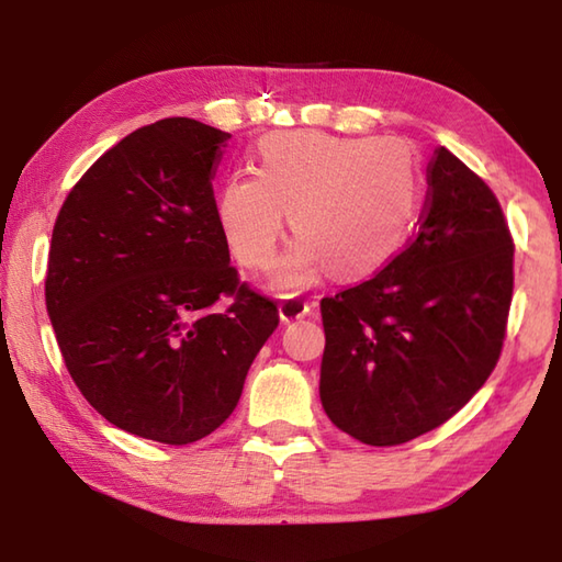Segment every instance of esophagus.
<instances>
[{"mask_svg":"<svg viewBox=\"0 0 562 562\" xmlns=\"http://www.w3.org/2000/svg\"><path fill=\"white\" fill-rule=\"evenodd\" d=\"M312 312V304L300 297V294H288L280 302V319L282 322H294V319H302V316H307Z\"/></svg>","mask_w":562,"mask_h":562,"instance_id":"obj_1","label":"esophagus"}]
</instances>
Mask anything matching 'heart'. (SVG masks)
<instances>
[{"label":"heart","instance_id":"1","mask_svg":"<svg viewBox=\"0 0 562 562\" xmlns=\"http://www.w3.org/2000/svg\"><path fill=\"white\" fill-rule=\"evenodd\" d=\"M252 171L223 179L216 216L243 268L265 270L290 211L300 236L274 270L278 288H302L326 265L336 278L371 274L413 226L420 175L397 139L274 132L255 147Z\"/></svg>","mask_w":562,"mask_h":562}]
</instances>
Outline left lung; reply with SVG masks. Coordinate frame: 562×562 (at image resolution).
<instances>
[{
  "label": "left lung",
  "mask_w": 562,
  "mask_h": 562,
  "mask_svg": "<svg viewBox=\"0 0 562 562\" xmlns=\"http://www.w3.org/2000/svg\"><path fill=\"white\" fill-rule=\"evenodd\" d=\"M512 297L514 238L502 203L437 147L407 246L373 278L322 300L319 395L329 420L373 447L450 420L496 369Z\"/></svg>",
  "instance_id": "obj_1"
}]
</instances>
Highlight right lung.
Here are the masks:
<instances>
[{
	"instance_id": "right-lung-1",
	"label": "right lung",
	"mask_w": 562,
	"mask_h": 562,
	"mask_svg": "<svg viewBox=\"0 0 562 562\" xmlns=\"http://www.w3.org/2000/svg\"><path fill=\"white\" fill-rule=\"evenodd\" d=\"M228 139L191 117L130 132L68 191L50 236L46 310L70 379L145 440L189 445L226 423L280 324L218 226Z\"/></svg>"
}]
</instances>
